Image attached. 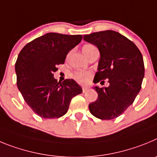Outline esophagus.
Returning a JSON list of instances; mask_svg holds the SVG:
<instances>
[{"mask_svg":"<svg viewBox=\"0 0 157 157\" xmlns=\"http://www.w3.org/2000/svg\"><path fill=\"white\" fill-rule=\"evenodd\" d=\"M82 90H83V92H87V91H88L89 90V87H83V88H82Z\"/></svg>","mask_w":157,"mask_h":157,"instance_id":"esophagus-1","label":"esophagus"}]
</instances>
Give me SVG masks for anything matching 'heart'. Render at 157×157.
<instances>
[{"label": "heart", "instance_id": "obj_1", "mask_svg": "<svg viewBox=\"0 0 157 157\" xmlns=\"http://www.w3.org/2000/svg\"><path fill=\"white\" fill-rule=\"evenodd\" d=\"M94 46H92L91 44H85L84 45V47L82 48V51L83 52H85L88 50L90 48H92ZM91 73L89 72H84V71H77L73 74V78L79 83V84H85L88 81L89 78L91 77Z\"/></svg>", "mask_w": 157, "mask_h": 157}]
</instances>
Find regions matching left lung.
I'll return each instance as SVG.
<instances>
[{"label": "left lung", "mask_w": 157, "mask_h": 157, "mask_svg": "<svg viewBox=\"0 0 157 157\" xmlns=\"http://www.w3.org/2000/svg\"><path fill=\"white\" fill-rule=\"evenodd\" d=\"M84 40L95 45L100 52L93 82L107 79L109 83L108 87H94L98 99L89 104V110L98 119L117 118L133 103L141 90L145 75L142 53L131 40L113 30L84 35Z\"/></svg>", "instance_id": "obj_1"}]
</instances>
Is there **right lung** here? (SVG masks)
<instances>
[{
    "label": "right lung",
    "instance_id": "1",
    "mask_svg": "<svg viewBox=\"0 0 157 157\" xmlns=\"http://www.w3.org/2000/svg\"><path fill=\"white\" fill-rule=\"evenodd\" d=\"M82 35L48 33L28 43L15 63L17 87L27 105L42 118H59L67 113L70 101L82 93L73 79L57 81L53 73L63 64Z\"/></svg>",
    "mask_w": 157,
    "mask_h": 157
}]
</instances>
